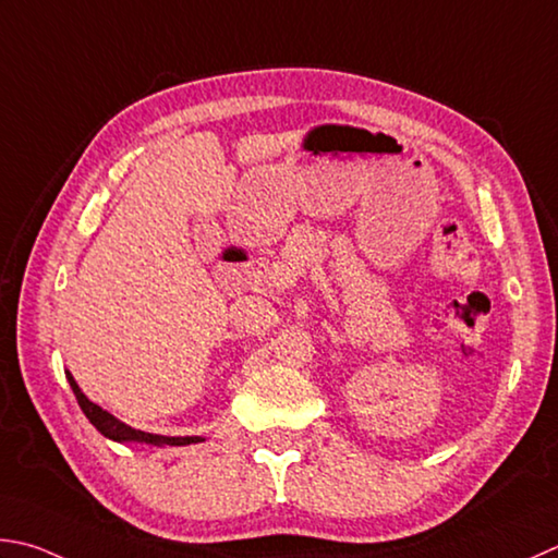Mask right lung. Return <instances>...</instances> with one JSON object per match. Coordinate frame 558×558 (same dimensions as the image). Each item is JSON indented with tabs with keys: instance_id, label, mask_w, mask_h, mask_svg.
<instances>
[{
	"instance_id": "right-lung-1",
	"label": "right lung",
	"mask_w": 558,
	"mask_h": 558,
	"mask_svg": "<svg viewBox=\"0 0 558 558\" xmlns=\"http://www.w3.org/2000/svg\"><path fill=\"white\" fill-rule=\"evenodd\" d=\"M68 381L72 386V391H75L77 403L82 408V413L89 417V423L99 429L104 437L116 439V442H148V445H170V447H184V445H196V442H204V437H165V435H150V433H143V429H135L131 425L121 423V420H116L107 410L99 408L97 403H92L87 396L80 391V386L72 374L68 372Z\"/></svg>"
}]
</instances>
